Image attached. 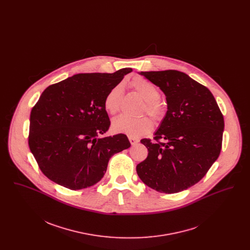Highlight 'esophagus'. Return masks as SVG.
Wrapping results in <instances>:
<instances>
[{
  "instance_id": "34e87169",
  "label": "esophagus",
  "mask_w": 250,
  "mask_h": 250,
  "mask_svg": "<svg viewBox=\"0 0 250 250\" xmlns=\"http://www.w3.org/2000/svg\"><path fill=\"white\" fill-rule=\"evenodd\" d=\"M129 142H130L131 145H136L137 143H139V140L135 139V138H129Z\"/></svg>"
}]
</instances>
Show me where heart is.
<instances>
[{
  "label": "heart",
  "instance_id": "heart-1",
  "mask_svg": "<svg viewBox=\"0 0 250 250\" xmlns=\"http://www.w3.org/2000/svg\"><path fill=\"white\" fill-rule=\"evenodd\" d=\"M131 87L145 101L143 111L147 112L156 121L163 119L166 113V108L159 101L160 93L155 84L142 77H136L131 82ZM122 96V84L116 85L107 93L105 97L104 106L109 114H115L119 111ZM111 128L115 133H123L130 138H140L153 130L154 123L146 116L141 118H131L126 115H121L113 120Z\"/></svg>",
  "mask_w": 250,
  "mask_h": 250
}]
</instances>
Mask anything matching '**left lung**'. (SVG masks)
<instances>
[{"mask_svg": "<svg viewBox=\"0 0 250 250\" xmlns=\"http://www.w3.org/2000/svg\"><path fill=\"white\" fill-rule=\"evenodd\" d=\"M140 74L165 94L167 110L155 142L141 141L148 156L137 165V173L146 186L161 193L188 189L204 177L220 154L223 115L209 89L186 73Z\"/></svg>", "mask_w": 250, "mask_h": 250, "instance_id": "8db88e82", "label": "left lung"}]
</instances>
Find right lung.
<instances>
[{"instance_id": "1", "label": "right lung", "mask_w": 250, "mask_h": 250, "mask_svg": "<svg viewBox=\"0 0 250 250\" xmlns=\"http://www.w3.org/2000/svg\"><path fill=\"white\" fill-rule=\"evenodd\" d=\"M132 71L77 74L42 93L30 115L29 147L41 171L71 190L103 178L109 158L130 147L125 134L105 138L107 93Z\"/></svg>"}]
</instances>
